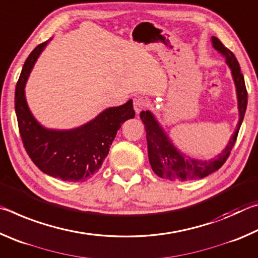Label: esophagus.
I'll return each mask as SVG.
<instances>
[{
    "label": "esophagus",
    "mask_w": 258,
    "mask_h": 258,
    "mask_svg": "<svg viewBox=\"0 0 258 258\" xmlns=\"http://www.w3.org/2000/svg\"><path fill=\"white\" fill-rule=\"evenodd\" d=\"M133 106H134L135 112L140 113L148 106L147 99L145 97H135L133 100Z\"/></svg>",
    "instance_id": "obj_1"
}]
</instances>
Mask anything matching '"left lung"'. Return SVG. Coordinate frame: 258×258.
Masks as SVG:
<instances>
[{"instance_id":"left-lung-1","label":"left lung","mask_w":258,"mask_h":258,"mask_svg":"<svg viewBox=\"0 0 258 258\" xmlns=\"http://www.w3.org/2000/svg\"><path fill=\"white\" fill-rule=\"evenodd\" d=\"M211 41L214 49L225 59V63L228 64L232 75L238 101V124L235 126L233 134L231 135L228 145L220 154L211 159H200L187 156L178 150L154 113L150 110L141 111L140 118L145 124L147 132L149 163L152 171L161 178H167L169 181H194L208 176L209 174L216 172L222 167L237 140L247 108V90L244 85V78L240 72L238 60L232 52L226 49L217 37L213 36Z\"/></svg>"}]
</instances>
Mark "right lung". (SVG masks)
<instances>
[{
  "instance_id": "right-lung-1",
  "label": "right lung",
  "mask_w": 258,
  "mask_h": 258,
  "mask_svg": "<svg viewBox=\"0 0 258 258\" xmlns=\"http://www.w3.org/2000/svg\"><path fill=\"white\" fill-rule=\"evenodd\" d=\"M51 40L32 51L17 83L15 108L19 132L30 159L43 173L62 181L85 182L101 167L121 124L134 118L133 101L104 109L78 127L56 130L42 125L30 111L25 87L38 56Z\"/></svg>"
}]
</instances>
